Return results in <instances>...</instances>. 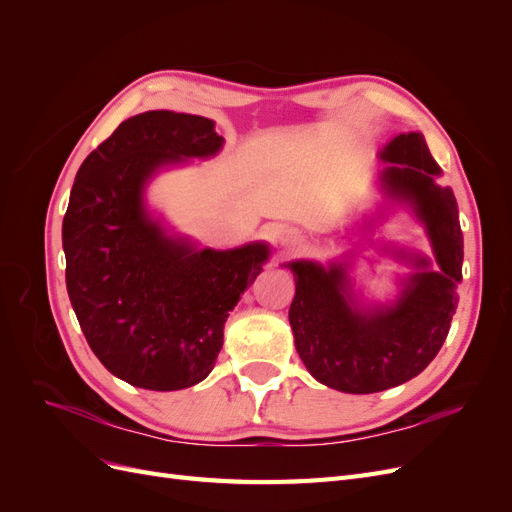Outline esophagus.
I'll list each match as a JSON object with an SVG mask.
<instances>
[{"label": "esophagus", "instance_id": "1", "mask_svg": "<svg viewBox=\"0 0 512 512\" xmlns=\"http://www.w3.org/2000/svg\"><path fill=\"white\" fill-rule=\"evenodd\" d=\"M297 232L294 230H282V235H280V241H282V245H292V243H297Z\"/></svg>", "mask_w": 512, "mask_h": 512}]
</instances>
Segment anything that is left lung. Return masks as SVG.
Returning a JSON list of instances; mask_svg holds the SVG:
<instances>
[{
  "mask_svg": "<svg viewBox=\"0 0 512 512\" xmlns=\"http://www.w3.org/2000/svg\"><path fill=\"white\" fill-rule=\"evenodd\" d=\"M380 160L389 162L380 175L382 192L406 203L423 222L438 269H429L421 254L395 250L416 271L401 280L391 305L363 307L348 262H331L327 269L312 260L288 262L297 284L288 318L303 365L318 382L356 395L386 391L421 374L451 329L461 282L457 200L451 188L436 183L442 170L423 134L395 136Z\"/></svg>",
  "mask_w": 512,
  "mask_h": 512,
  "instance_id": "left-lung-1",
  "label": "left lung"
}]
</instances>
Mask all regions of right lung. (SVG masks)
Wrapping results in <instances>:
<instances>
[{
  "mask_svg": "<svg viewBox=\"0 0 512 512\" xmlns=\"http://www.w3.org/2000/svg\"><path fill=\"white\" fill-rule=\"evenodd\" d=\"M222 145L207 117L147 111L123 121L76 173L61 228L68 297L100 363L138 389L205 380L228 312L269 258L267 243L196 250L145 207L160 168L211 158Z\"/></svg>",
  "mask_w": 512,
  "mask_h": 512,
  "instance_id": "right-lung-1",
  "label": "right lung"
}]
</instances>
